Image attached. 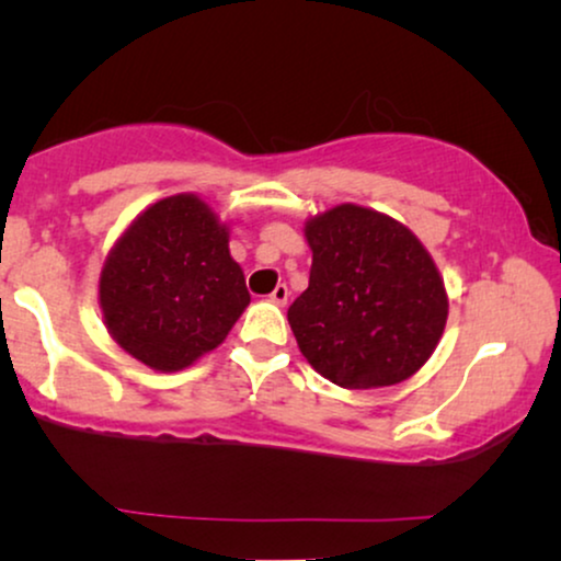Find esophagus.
<instances>
[{
  "instance_id": "obj_1",
  "label": "esophagus",
  "mask_w": 561,
  "mask_h": 561,
  "mask_svg": "<svg viewBox=\"0 0 561 561\" xmlns=\"http://www.w3.org/2000/svg\"><path fill=\"white\" fill-rule=\"evenodd\" d=\"M288 296H290V290H288V286H275V290L271 294V301L275 304V306H286L288 304Z\"/></svg>"
}]
</instances>
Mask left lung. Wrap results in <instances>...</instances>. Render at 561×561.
<instances>
[{
  "instance_id": "1",
  "label": "left lung",
  "mask_w": 561,
  "mask_h": 561,
  "mask_svg": "<svg viewBox=\"0 0 561 561\" xmlns=\"http://www.w3.org/2000/svg\"><path fill=\"white\" fill-rule=\"evenodd\" d=\"M309 288L288 324L309 365L350 390L396 386L444 334L449 298L419 237L388 214L340 204L304 227Z\"/></svg>"
}]
</instances>
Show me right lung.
<instances>
[{
	"label": "right lung",
	"mask_w": 561,
	"mask_h": 561,
	"mask_svg": "<svg viewBox=\"0 0 561 561\" xmlns=\"http://www.w3.org/2000/svg\"><path fill=\"white\" fill-rule=\"evenodd\" d=\"M248 304L229 227L196 194L165 196L137 214L99 275L106 332L160 373L217 350Z\"/></svg>",
	"instance_id": "add662e5"
}]
</instances>
